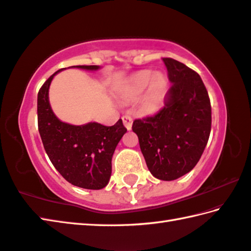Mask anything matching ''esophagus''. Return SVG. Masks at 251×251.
<instances>
[{
	"label": "esophagus",
	"mask_w": 251,
	"mask_h": 251,
	"mask_svg": "<svg viewBox=\"0 0 251 251\" xmlns=\"http://www.w3.org/2000/svg\"><path fill=\"white\" fill-rule=\"evenodd\" d=\"M123 123H124V126L126 127L127 130H130L131 129V126H133V118L128 115H125L122 117Z\"/></svg>",
	"instance_id": "1"
}]
</instances>
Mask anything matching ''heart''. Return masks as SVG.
Instances as JSON below:
<instances>
[{
  "mask_svg": "<svg viewBox=\"0 0 251 251\" xmlns=\"http://www.w3.org/2000/svg\"><path fill=\"white\" fill-rule=\"evenodd\" d=\"M167 88V79L161 72L141 70L130 75L123 88V93L129 100H137L146 90L144 108L147 112H154L161 102Z\"/></svg>",
  "mask_w": 251,
  "mask_h": 251,
  "instance_id": "b5f03b06",
  "label": "heart"
}]
</instances>
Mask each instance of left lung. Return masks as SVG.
Returning a JSON list of instances; mask_svg holds the SVG:
<instances>
[{
    "mask_svg": "<svg viewBox=\"0 0 251 251\" xmlns=\"http://www.w3.org/2000/svg\"><path fill=\"white\" fill-rule=\"evenodd\" d=\"M172 83L165 107L154 116L135 120L133 131L151 175L172 181L199 162L212 124L211 102L197 72L171 58H163Z\"/></svg>",
    "mask_w": 251,
    "mask_h": 251,
    "instance_id": "8db88e82",
    "label": "left lung"
}]
</instances>
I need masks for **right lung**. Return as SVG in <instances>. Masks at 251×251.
I'll list each match as a JSON object with an SVG mask.
<instances>
[{
    "label": "right lung",
    "mask_w": 251,
    "mask_h": 251,
    "mask_svg": "<svg viewBox=\"0 0 251 251\" xmlns=\"http://www.w3.org/2000/svg\"><path fill=\"white\" fill-rule=\"evenodd\" d=\"M69 68L97 71L100 66H72ZM66 69V68H65ZM50 76L40 88L37 98L38 130L44 148L58 172L75 186L88 190L105 188L112 175V157L127 129L123 121L104 126L97 122L71 125L59 120L49 103Z\"/></svg>",
    "instance_id": "right-lung-1"
}]
</instances>
